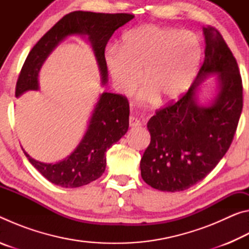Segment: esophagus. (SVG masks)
Segmentation results:
<instances>
[{"label": "esophagus", "mask_w": 249, "mask_h": 249, "mask_svg": "<svg viewBox=\"0 0 249 249\" xmlns=\"http://www.w3.org/2000/svg\"><path fill=\"white\" fill-rule=\"evenodd\" d=\"M129 126L130 127H137V126H141V122L136 117L129 116Z\"/></svg>", "instance_id": "obj_1"}]
</instances>
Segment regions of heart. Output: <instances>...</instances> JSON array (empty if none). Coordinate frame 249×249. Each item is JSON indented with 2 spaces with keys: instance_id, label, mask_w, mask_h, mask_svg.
Listing matches in <instances>:
<instances>
[{
  "instance_id": "heart-1",
  "label": "heart",
  "mask_w": 249,
  "mask_h": 249,
  "mask_svg": "<svg viewBox=\"0 0 249 249\" xmlns=\"http://www.w3.org/2000/svg\"><path fill=\"white\" fill-rule=\"evenodd\" d=\"M202 45L195 33L145 25L122 36L120 49L105 53V64L116 89L129 93L142 80L147 86L140 100L161 103L179 100L190 88L199 68Z\"/></svg>"
}]
</instances>
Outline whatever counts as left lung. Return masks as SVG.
<instances>
[{"instance_id":"obj_1","label":"left lung","mask_w":249,"mask_h":249,"mask_svg":"<svg viewBox=\"0 0 249 249\" xmlns=\"http://www.w3.org/2000/svg\"><path fill=\"white\" fill-rule=\"evenodd\" d=\"M203 34L204 61L190 89L147 123L150 144L141 175L160 191H183L204 179L229 150L241 117L243 86L236 59L215 28L203 27ZM211 75H217V95L202 106L197 91Z\"/></svg>"}]
</instances>
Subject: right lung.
I'll list each match as a JSON object with an SVG mask.
<instances>
[{
  "label": "right lung",
  "mask_w": 249,
  "mask_h": 249,
  "mask_svg": "<svg viewBox=\"0 0 249 249\" xmlns=\"http://www.w3.org/2000/svg\"><path fill=\"white\" fill-rule=\"evenodd\" d=\"M134 18L132 14H105L75 11L67 14L41 37L28 53L16 83L15 96L39 90V72L53 50L68 36L86 37L93 50L101 74L107 82V66L104 52L117 28ZM129 105L122 94L103 92L96 102L81 142L65 159L45 163L32 158L24 149L29 162L50 182L62 188H78L99 179L107 167L105 153L119 142L128 129Z\"/></svg>",
  "instance_id": "add662e5"
}]
</instances>
